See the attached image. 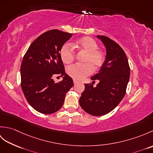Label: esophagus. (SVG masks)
Returning <instances> with one entry per match:
<instances>
[{
  "mask_svg": "<svg viewBox=\"0 0 153 153\" xmlns=\"http://www.w3.org/2000/svg\"><path fill=\"white\" fill-rule=\"evenodd\" d=\"M74 85H76V84H77V82L76 80L74 79Z\"/></svg>",
  "mask_w": 153,
  "mask_h": 153,
  "instance_id": "34e87169",
  "label": "esophagus"
}]
</instances>
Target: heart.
Segmentation results:
<instances>
[{"label":"heart","mask_w":153,"mask_h":153,"mask_svg":"<svg viewBox=\"0 0 153 153\" xmlns=\"http://www.w3.org/2000/svg\"><path fill=\"white\" fill-rule=\"evenodd\" d=\"M77 49L84 51L86 55L84 58V64H73L68 66L67 72L74 79L82 80L89 76L94 70H98L105 62V54L98 49V44L90 37H83L76 40L74 43ZM60 57L65 64H70L74 61L76 53L70 44L65 43L60 49Z\"/></svg>","instance_id":"heart-1"}]
</instances>
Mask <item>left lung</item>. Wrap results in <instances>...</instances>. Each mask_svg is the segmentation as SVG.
Wrapping results in <instances>:
<instances>
[{
  "label": "left lung",
  "instance_id": "obj_1",
  "mask_svg": "<svg viewBox=\"0 0 153 153\" xmlns=\"http://www.w3.org/2000/svg\"><path fill=\"white\" fill-rule=\"evenodd\" d=\"M106 51L105 61L99 73L91 77L98 79L95 87L85 84L79 98V105L87 113L95 116L105 115L118 105L124 97L129 82L130 69L128 58L120 45L110 38L97 35Z\"/></svg>",
  "mask_w": 153,
  "mask_h": 153
}]
</instances>
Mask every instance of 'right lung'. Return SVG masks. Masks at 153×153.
Instances as JSON below:
<instances>
[{
	"label": "right lung",
	"mask_w": 153,
	"mask_h": 153,
	"mask_svg": "<svg viewBox=\"0 0 153 153\" xmlns=\"http://www.w3.org/2000/svg\"><path fill=\"white\" fill-rule=\"evenodd\" d=\"M72 35L58 30L45 32L31 44L23 58L22 89L29 104L39 112L49 114L59 110L66 94L74 85L60 54ZM56 74L63 77L58 83L53 79Z\"/></svg>",
	"instance_id": "obj_1"
}]
</instances>
